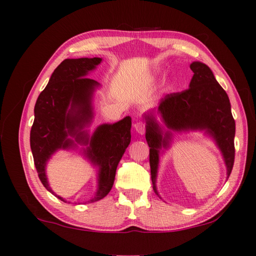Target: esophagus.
<instances>
[{
	"instance_id": "obj_1",
	"label": "esophagus",
	"mask_w": 256,
	"mask_h": 256,
	"mask_svg": "<svg viewBox=\"0 0 256 256\" xmlns=\"http://www.w3.org/2000/svg\"><path fill=\"white\" fill-rule=\"evenodd\" d=\"M134 128L136 130V132L140 133V134H145V132H146V124H145V122H142V121L135 123Z\"/></svg>"
}]
</instances>
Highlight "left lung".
I'll return each mask as SVG.
<instances>
[{"label": "left lung", "instance_id": "8db88e82", "mask_svg": "<svg viewBox=\"0 0 256 256\" xmlns=\"http://www.w3.org/2000/svg\"><path fill=\"white\" fill-rule=\"evenodd\" d=\"M194 76L189 88L182 92L171 93L162 98L156 110L163 123L170 130H206L211 134L222 150L227 166V178L232 173L234 162L236 124L232 114L230 102L226 92L215 80L213 72L206 64L194 62L190 64ZM146 140L148 142L150 172L154 190L156 189L159 150L166 147L171 132L162 136V130L152 114L145 116Z\"/></svg>", "mask_w": 256, "mask_h": 256}]
</instances>
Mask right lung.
<instances>
[{"mask_svg":"<svg viewBox=\"0 0 256 256\" xmlns=\"http://www.w3.org/2000/svg\"><path fill=\"white\" fill-rule=\"evenodd\" d=\"M102 58L64 60L54 70L48 84L38 95L34 106V121L30 130V146L38 178L50 192L45 166L57 149H67L76 142L88 145L85 154L100 168L96 196L90 202L106 196L112 188L116 166L130 145V116L114 124L98 126L92 137L83 130L93 116L92 95L98 83L85 76ZM74 136V140L68 138ZM56 196V194H55ZM58 199L66 202L62 196Z\"/></svg>","mask_w":256,"mask_h":256,"instance_id":"obj_1","label":"right lung"}]
</instances>
